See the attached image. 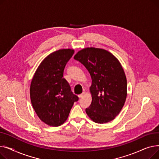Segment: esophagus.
Listing matches in <instances>:
<instances>
[{"label": "esophagus", "instance_id": "esophagus-1", "mask_svg": "<svg viewBox=\"0 0 159 159\" xmlns=\"http://www.w3.org/2000/svg\"><path fill=\"white\" fill-rule=\"evenodd\" d=\"M86 93L85 92V91H83V92H82L80 95H79V98H82L83 97H84V96L86 95Z\"/></svg>", "mask_w": 159, "mask_h": 159}]
</instances>
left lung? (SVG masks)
Masks as SVG:
<instances>
[{
  "label": "left lung",
  "mask_w": 159,
  "mask_h": 159,
  "mask_svg": "<svg viewBox=\"0 0 159 159\" xmlns=\"http://www.w3.org/2000/svg\"><path fill=\"white\" fill-rule=\"evenodd\" d=\"M74 59L86 67L92 80L89 88L92 101L86 109L87 115L98 124L113 120L127 97L126 77L120 62L107 50L93 47L80 50Z\"/></svg>",
  "instance_id": "left-lung-1"
}]
</instances>
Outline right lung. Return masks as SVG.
Returning a JSON list of instances; mask_svg holds the SVG:
<instances>
[{
    "label": "right lung",
    "mask_w": 159,
    "mask_h": 159,
    "mask_svg": "<svg viewBox=\"0 0 159 159\" xmlns=\"http://www.w3.org/2000/svg\"><path fill=\"white\" fill-rule=\"evenodd\" d=\"M62 49L48 55L37 68L30 85L31 102L39 119L48 126L64 124L79 97L63 78L65 66L74 53Z\"/></svg>",
    "instance_id": "add662e5"
}]
</instances>
